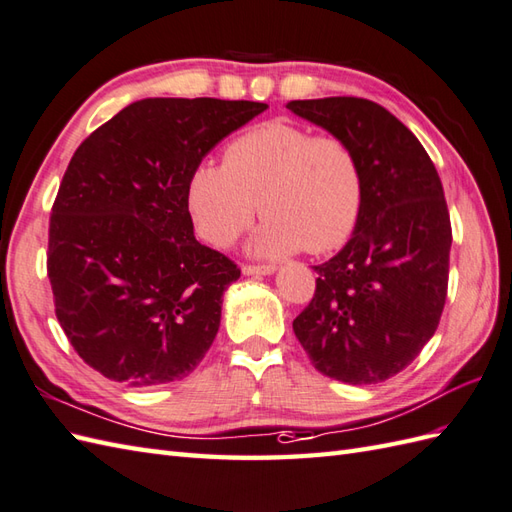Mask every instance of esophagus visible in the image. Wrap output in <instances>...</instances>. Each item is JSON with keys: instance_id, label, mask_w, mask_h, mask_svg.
Returning a JSON list of instances; mask_svg holds the SVG:
<instances>
[{"instance_id": "1", "label": "esophagus", "mask_w": 512, "mask_h": 512, "mask_svg": "<svg viewBox=\"0 0 512 512\" xmlns=\"http://www.w3.org/2000/svg\"><path fill=\"white\" fill-rule=\"evenodd\" d=\"M277 270L275 264H244L242 272L248 277H259V275H272Z\"/></svg>"}]
</instances>
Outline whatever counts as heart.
Wrapping results in <instances>:
<instances>
[{
    "mask_svg": "<svg viewBox=\"0 0 512 512\" xmlns=\"http://www.w3.org/2000/svg\"><path fill=\"white\" fill-rule=\"evenodd\" d=\"M187 209L207 244L229 248L255 220L251 251L264 257L329 253L349 240L364 205L360 154L340 135H314L270 120L233 139L222 165L200 163L187 181Z\"/></svg>",
    "mask_w": 512,
    "mask_h": 512,
    "instance_id": "b5f03b06",
    "label": "heart"
}]
</instances>
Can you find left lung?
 I'll return each instance as SVG.
<instances>
[{
    "label": "left lung",
    "mask_w": 512,
    "mask_h": 512,
    "mask_svg": "<svg viewBox=\"0 0 512 512\" xmlns=\"http://www.w3.org/2000/svg\"><path fill=\"white\" fill-rule=\"evenodd\" d=\"M288 109L347 139L364 168L358 227L314 266V299L294 318V334L323 375L384 382L417 358L443 314L451 248L443 183L421 141L384 106L342 95Z\"/></svg>",
    "instance_id": "obj_1"
}]
</instances>
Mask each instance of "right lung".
Here are the masks:
<instances>
[{
    "label": "right lung",
    "mask_w": 512,
    "mask_h": 512,
    "mask_svg": "<svg viewBox=\"0 0 512 512\" xmlns=\"http://www.w3.org/2000/svg\"><path fill=\"white\" fill-rule=\"evenodd\" d=\"M268 104L146 98L82 141L52 207L47 277L76 353L113 382L183 379L218 334L240 268L194 237L187 181Z\"/></svg>",
    "instance_id": "obj_1"
}]
</instances>
